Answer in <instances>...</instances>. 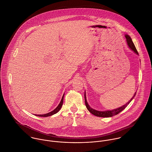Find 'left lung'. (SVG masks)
<instances>
[{"label": "left lung", "mask_w": 152, "mask_h": 152, "mask_svg": "<svg viewBox=\"0 0 152 152\" xmlns=\"http://www.w3.org/2000/svg\"><path fill=\"white\" fill-rule=\"evenodd\" d=\"M126 38V40H127V44L129 45V47H130V48L133 50L135 53H136L137 54H139L137 50H136V48L131 38V37L129 35H125ZM136 92L134 93V96L132 98V99L127 103L125 105H124L122 107H120V108H116L115 110H108V111H97V110H95L94 109H92L89 105V104H88V102L86 101V94H85V105H86V107L88 109V110L93 115H95V116H97V117H111L114 115H117L118 114H119L120 112H121L123 110H124L126 107L130 104V102L133 100V99L134 98V96H136Z\"/></svg>", "instance_id": "left-lung-1"}]
</instances>
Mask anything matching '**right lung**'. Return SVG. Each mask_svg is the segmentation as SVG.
<instances>
[{
    "label": "right lung",
    "mask_w": 152,
    "mask_h": 152,
    "mask_svg": "<svg viewBox=\"0 0 152 152\" xmlns=\"http://www.w3.org/2000/svg\"><path fill=\"white\" fill-rule=\"evenodd\" d=\"M64 94L63 95L62 99H61V101H60V104H58V106L57 107V108H55L53 111H52L51 112L48 113H47V114H42V115H36V116H38V117H47L51 116V115H54V114H56L57 113H58V112L60 110V109H61V107H62L63 102V97H64Z\"/></svg>",
    "instance_id": "1"
}]
</instances>
